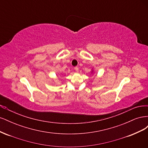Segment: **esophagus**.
<instances>
[{"label":"esophagus","instance_id":"34e87169","mask_svg":"<svg viewBox=\"0 0 148 148\" xmlns=\"http://www.w3.org/2000/svg\"><path fill=\"white\" fill-rule=\"evenodd\" d=\"M74 69H75V70L76 71H77V72H78V70H79V69H78V67H77V66H75Z\"/></svg>","mask_w":148,"mask_h":148}]
</instances>
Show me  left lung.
<instances>
[{
  "instance_id": "left-lung-1",
  "label": "left lung",
  "mask_w": 148,
  "mask_h": 148,
  "mask_svg": "<svg viewBox=\"0 0 148 148\" xmlns=\"http://www.w3.org/2000/svg\"><path fill=\"white\" fill-rule=\"evenodd\" d=\"M92 72H93V71H92Z\"/></svg>"
}]
</instances>
